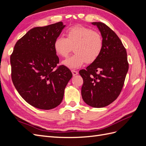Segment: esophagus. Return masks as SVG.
Listing matches in <instances>:
<instances>
[{
  "instance_id": "obj_1",
  "label": "esophagus",
  "mask_w": 146,
  "mask_h": 146,
  "mask_svg": "<svg viewBox=\"0 0 146 146\" xmlns=\"http://www.w3.org/2000/svg\"><path fill=\"white\" fill-rule=\"evenodd\" d=\"M71 72H72V75H73L74 76H76V75H77V74H78V72L77 71V70H71Z\"/></svg>"
}]
</instances>
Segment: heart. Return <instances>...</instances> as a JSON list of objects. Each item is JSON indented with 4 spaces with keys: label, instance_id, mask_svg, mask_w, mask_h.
<instances>
[{
    "label": "heart",
    "instance_id": "obj_1",
    "mask_svg": "<svg viewBox=\"0 0 146 146\" xmlns=\"http://www.w3.org/2000/svg\"><path fill=\"white\" fill-rule=\"evenodd\" d=\"M66 36V38L60 36L55 39L54 48L57 55L65 58L74 48L75 54L63 61V64L70 69L80 68L85 63H94L102 52V36L90 28L74 26L67 30Z\"/></svg>",
    "mask_w": 146,
    "mask_h": 146
}]
</instances>
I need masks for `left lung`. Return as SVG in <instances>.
<instances>
[{
	"instance_id": "left-lung-1",
	"label": "left lung",
	"mask_w": 146,
	"mask_h": 146,
	"mask_svg": "<svg viewBox=\"0 0 146 146\" xmlns=\"http://www.w3.org/2000/svg\"><path fill=\"white\" fill-rule=\"evenodd\" d=\"M96 25L104 40V48L96 61L79 71L83 80L82 96L94 108L111 104L120 94L129 70L125 48L115 32L100 22Z\"/></svg>"
}]
</instances>
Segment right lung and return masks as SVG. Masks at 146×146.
<instances>
[{"mask_svg": "<svg viewBox=\"0 0 146 146\" xmlns=\"http://www.w3.org/2000/svg\"><path fill=\"white\" fill-rule=\"evenodd\" d=\"M65 26L59 22L32 29L17 41L11 55L13 85L35 108L50 110L58 106L72 77L65 66H57L59 58L54 48L55 39Z\"/></svg>", "mask_w": 146, "mask_h": 146, "instance_id": "right-lung-1", "label": "right lung"}]
</instances>
